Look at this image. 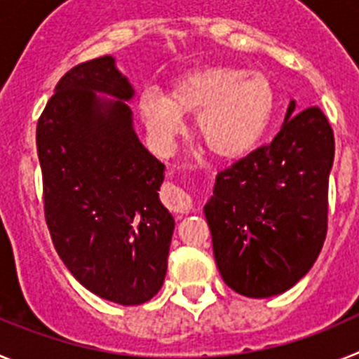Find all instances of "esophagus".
Masks as SVG:
<instances>
[{
    "instance_id": "obj_1",
    "label": "esophagus",
    "mask_w": 359,
    "mask_h": 359,
    "mask_svg": "<svg viewBox=\"0 0 359 359\" xmlns=\"http://www.w3.org/2000/svg\"><path fill=\"white\" fill-rule=\"evenodd\" d=\"M161 199L169 210L180 212V214L192 212V208H194L190 194H187L182 187H176L172 183H165L163 190H161Z\"/></svg>"
}]
</instances>
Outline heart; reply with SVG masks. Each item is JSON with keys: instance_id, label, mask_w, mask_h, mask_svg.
I'll return each instance as SVG.
<instances>
[{"instance_id": "obj_1", "label": "heart", "mask_w": 359, "mask_h": 359, "mask_svg": "<svg viewBox=\"0 0 359 359\" xmlns=\"http://www.w3.org/2000/svg\"><path fill=\"white\" fill-rule=\"evenodd\" d=\"M277 93L262 72L239 66H203L185 73L163 95L147 88L138 100V113L152 142L170 147L194 116V133L217 160H239L255 147L273 116Z\"/></svg>"}]
</instances>
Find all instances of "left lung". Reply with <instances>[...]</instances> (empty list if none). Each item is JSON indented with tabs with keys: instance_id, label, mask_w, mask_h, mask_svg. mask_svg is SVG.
Segmentation results:
<instances>
[{
	"instance_id": "left-lung-1",
	"label": "left lung",
	"mask_w": 359,
	"mask_h": 359,
	"mask_svg": "<svg viewBox=\"0 0 359 359\" xmlns=\"http://www.w3.org/2000/svg\"><path fill=\"white\" fill-rule=\"evenodd\" d=\"M293 113L291 100L273 142L221 170L205 205L219 273L244 297L293 287L327 233L334 135L320 107Z\"/></svg>"
}]
</instances>
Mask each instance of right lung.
Masks as SVG:
<instances>
[{
  "mask_svg": "<svg viewBox=\"0 0 359 359\" xmlns=\"http://www.w3.org/2000/svg\"><path fill=\"white\" fill-rule=\"evenodd\" d=\"M133 97L113 57L82 62L57 82L36 135L57 253L86 290L122 306L163 286L174 231L158 194L165 165L136 136Z\"/></svg>",
  "mask_w": 359,
  "mask_h": 359,
  "instance_id": "right-lung-1",
  "label": "right lung"
}]
</instances>
